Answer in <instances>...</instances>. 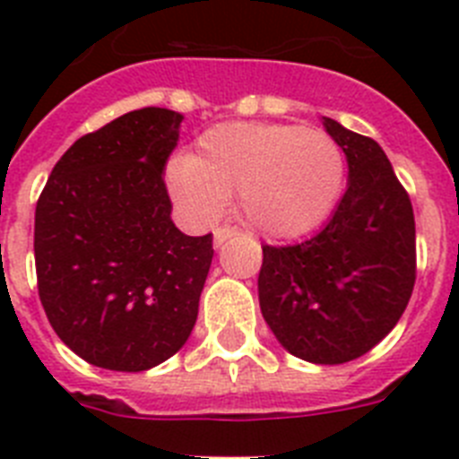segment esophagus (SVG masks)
<instances>
[{
    "label": "esophagus",
    "instance_id": "obj_1",
    "mask_svg": "<svg viewBox=\"0 0 459 459\" xmlns=\"http://www.w3.org/2000/svg\"><path fill=\"white\" fill-rule=\"evenodd\" d=\"M237 234H238L237 227H230V225L216 227V230H213V243H216V246H221V243H225L227 238L237 237Z\"/></svg>",
    "mask_w": 459,
    "mask_h": 459
}]
</instances>
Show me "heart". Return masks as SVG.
Returning <instances> with one entry per match:
<instances>
[{
	"label": "heart",
	"instance_id": "obj_1",
	"mask_svg": "<svg viewBox=\"0 0 459 459\" xmlns=\"http://www.w3.org/2000/svg\"><path fill=\"white\" fill-rule=\"evenodd\" d=\"M344 153L333 137L291 124H221L200 137L193 158L168 169L174 202L193 221H216L237 195L255 232L291 238L310 232L338 204Z\"/></svg>",
	"mask_w": 459,
	"mask_h": 459
}]
</instances>
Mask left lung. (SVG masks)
Listing matches in <instances>:
<instances>
[{
	"instance_id": "8db88e82",
	"label": "left lung",
	"mask_w": 459,
	"mask_h": 459,
	"mask_svg": "<svg viewBox=\"0 0 459 459\" xmlns=\"http://www.w3.org/2000/svg\"><path fill=\"white\" fill-rule=\"evenodd\" d=\"M350 184L322 232L262 246L259 307L290 354L338 366L368 354L403 317L416 282L411 200L372 137L324 117Z\"/></svg>"
}]
</instances>
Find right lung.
<instances>
[{
	"instance_id": "1",
	"label": "right lung",
	"mask_w": 459,
	"mask_h": 459,
	"mask_svg": "<svg viewBox=\"0 0 459 459\" xmlns=\"http://www.w3.org/2000/svg\"><path fill=\"white\" fill-rule=\"evenodd\" d=\"M184 117L142 108L80 137L36 202L34 255L48 322L91 366L142 372L184 347L213 237L174 227L163 172Z\"/></svg>"
}]
</instances>
